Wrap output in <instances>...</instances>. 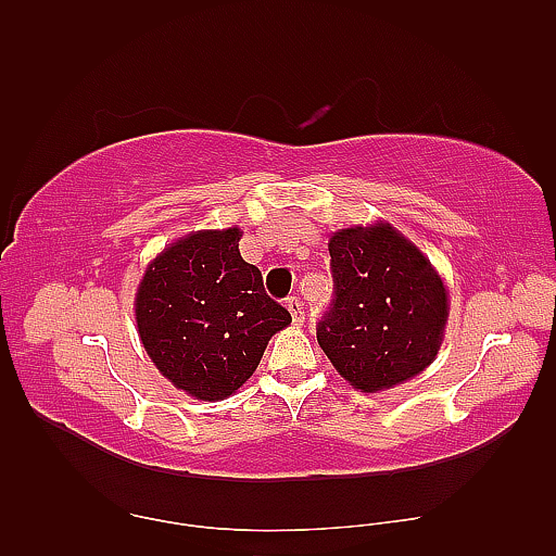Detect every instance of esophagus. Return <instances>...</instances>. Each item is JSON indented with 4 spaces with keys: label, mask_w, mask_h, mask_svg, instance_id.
Masks as SVG:
<instances>
[{
    "label": "esophagus",
    "mask_w": 556,
    "mask_h": 556,
    "mask_svg": "<svg viewBox=\"0 0 556 556\" xmlns=\"http://www.w3.org/2000/svg\"><path fill=\"white\" fill-rule=\"evenodd\" d=\"M287 311L291 313V320L296 327H301L305 323V315H303V308H301V301L296 296L287 299Z\"/></svg>",
    "instance_id": "obj_1"
}]
</instances>
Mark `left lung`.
<instances>
[{
  "instance_id": "obj_1",
  "label": "left lung",
  "mask_w": 556,
  "mask_h": 556,
  "mask_svg": "<svg viewBox=\"0 0 556 556\" xmlns=\"http://www.w3.org/2000/svg\"><path fill=\"white\" fill-rule=\"evenodd\" d=\"M334 308L317 344L363 394L387 392L420 375L440 353L448 289L420 248L387 219L329 236Z\"/></svg>"
}]
</instances>
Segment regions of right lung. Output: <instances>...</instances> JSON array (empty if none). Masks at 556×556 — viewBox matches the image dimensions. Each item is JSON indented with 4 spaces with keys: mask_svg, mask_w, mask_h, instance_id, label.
Instances as JSON below:
<instances>
[{
    "mask_svg": "<svg viewBox=\"0 0 556 556\" xmlns=\"http://www.w3.org/2000/svg\"><path fill=\"white\" fill-rule=\"evenodd\" d=\"M241 227L167 243L138 281L140 344L162 377L198 401H224L257 370L269 339L291 325L239 251Z\"/></svg>",
    "mask_w": 556,
    "mask_h": 556,
    "instance_id": "obj_1",
    "label": "right lung"
}]
</instances>
